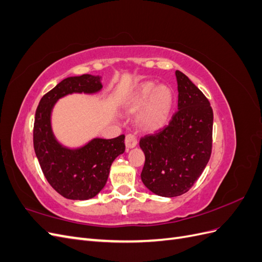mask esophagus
Returning <instances> with one entry per match:
<instances>
[{"mask_svg":"<svg viewBox=\"0 0 262 262\" xmlns=\"http://www.w3.org/2000/svg\"><path fill=\"white\" fill-rule=\"evenodd\" d=\"M137 144H138V140H137L136 136H134V134H131V133L126 134V137H125V146L128 147V148H133V147L137 146Z\"/></svg>","mask_w":262,"mask_h":262,"instance_id":"34e87169","label":"esophagus"}]
</instances>
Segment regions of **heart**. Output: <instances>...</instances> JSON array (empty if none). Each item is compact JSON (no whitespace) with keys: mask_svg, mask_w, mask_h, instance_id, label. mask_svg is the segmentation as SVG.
<instances>
[{"mask_svg":"<svg viewBox=\"0 0 262 262\" xmlns=\"http://www.w3.org/2000/svg\"><path fill=\"white\" fill-rule=\"evenodd\" d=\"M172 100V91L168 86H157L153 82H146L138 87L125 108L131 114L141 110L138 116L140 128L153 132L162 129L167 122Z\"/></svg>","mask_w":262,"mask_h":262,"instance_id":"heart-1","label":"heart"}]
</instances>
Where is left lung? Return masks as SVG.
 <instances>
[{
  "mask_svg": "<svg viewBox=\"0 0 262 262\" xmlns=\"http://www.w3.org/2000/svg\"><path fill=\"white\" fill-rule=\"evenodd\" d=\"M178 110L167 125L140 140L145 163L141 179L161 196L186 193L201 176L212 152L213 110L203 93L176 71Z\"/></svg>",
  "mask_w": 262,
  "mask_h": 262,
  "instance_id": "1",
  "label": "left lung"
}]
</instances>
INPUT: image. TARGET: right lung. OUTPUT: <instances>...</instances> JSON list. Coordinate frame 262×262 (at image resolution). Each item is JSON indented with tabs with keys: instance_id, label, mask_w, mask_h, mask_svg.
Segmentation results:
<instances>
[{
	"instance_id": "right-lung-1",
	"label": "right lung",
	"mask_w": 262,
	"mask_h": 262,
	"mask_svg": "<svg viewBox=\"0 0 262 262\" xmlns=\"http://www.w3.org/2000/svg\"><path fill=\"white\" fill-rule=\"evenodd\" d=\"M102 89L99 76L83 74L61 81L43 95L34 123V148L50 186L71 200H89L105 187L110 166L125 149L124 136L91 140L84 146L69 148L55 139L51 128L52 109L60 98L73 93L95 94Z\"/></svg>"
}]
</instances>
